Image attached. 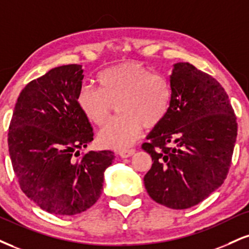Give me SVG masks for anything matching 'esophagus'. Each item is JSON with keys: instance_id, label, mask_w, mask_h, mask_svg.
Wrapping results in <instances>:
<instances>
[{"instance_id": "34e87169", "label": "esophagus", "mask_w": 249, "mask_h": 249, "mask_svg": "<svg viewBox=\"0 0 249 249\" xmlns=\"http://www.w3.org/2000/svg\"><path fill=\"white\" fill-rule=\"evenodd\" d=\"M136 153V149L134 148H127V149H123V151L119 152V155H121L122 158H130L132 157V155Z\"/></svg>"}]
</instances>
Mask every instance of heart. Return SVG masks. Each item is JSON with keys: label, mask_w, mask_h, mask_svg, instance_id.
Listing matches in <instances>:
<instances>
[{"label": "heart", "mask_w": 249, "mask_h": 249, "mask_svg": "<svg viewBox=\"0 0 249 249\" xmlns=\"http://www.w3.org/2000/svg\"><path fill=\"white\" fill-rule=\"evenodd\" d=\"M98 89L82 87L76 103L85 118L102 126L117 106L119 116L98 133L101 145L126 149L140 136L142 126H158L168 115L173 100L172 86L166 77L151 74L147 68L125 62L98 74Z\"/></svg>", "instance_id": "1"}]
</instances>
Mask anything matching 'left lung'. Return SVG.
Listing matches in <instances>:
<instances>
[{"label":"left lung","instance_id":"8db88e82","mask_svg":"<svg viewBox=\"0 0 249 249\" xmlns=\"http://www.w3.org/2000/svg\"><path fill=\"white\" fill-rule=\"evenodd\" d=\"M168 115L142 148L152 157L143 183L152 199L184 210L225 181L236 139V117L217 80L189 62L174 65Z\"/></svg>","mask_w":249,"mask_h":249}]
</instances>
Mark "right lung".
Segmentation results:
<instances>
[{"instance_id":"add662e5","label":"right lung","mask_w":249,"mask_h":249,"mask_svg":"<svg viewBox=\"0 0 249 249\" xmlns=\"http://www.w3.org/2000/svg\"><path fill=\"white\" fill-rule=\"evenodd\" d=\"M82 80V66L66 65L31 81L18 96L9 126V154L20 189L53 214H77L94 205L104 172L115 160L111 151L78 157L94 139L76 103Z\"/></svg>"}]
</instances>
